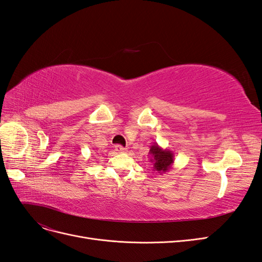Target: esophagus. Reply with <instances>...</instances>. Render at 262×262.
Masks as SVG:
<instances>
[{
  "label": "esophagus",
  "instance_id": "34e87169",
  "mask_svg": "<svg viewBox=\"0 0 262 262\" xmlns=\"http://www.w3.org/2000/svg\"><path fill=\"white\" fill-rule=\"evenodd\" d=\"M116 151L118 153H125L126 152V148L122 145H116Z\"/></svg>",
  "mask_w": 262,
  "mask_h": 262
}]
</instances>
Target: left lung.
Returning a JSON list of instances; mask_svg holds the SVG:
<instances>
[{
  "instance_id": "8db88e82",
  "label": "left lung",
  "mask_w": 262,
  "mask_h": 262,
  "mask_svg": "<svg viewBox=\"0 0 262 262\" xmlns=\"http://www.w3.org/2000/svg\"><path fill=\"white\" fill-rule=\"evenodd\" d=\"M148 155L151 158L150 161L153 163L154 172L159 173L160 175L167 173L174 164L173 151L169 150V148L161 147L158 143H154L151 146Z\"/></svg>"
}]
</instances>
